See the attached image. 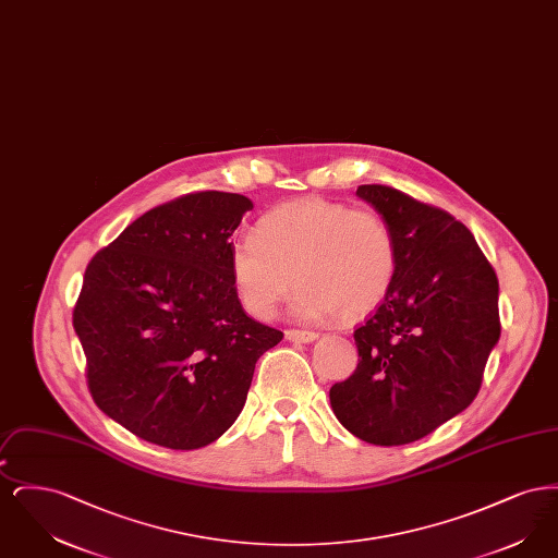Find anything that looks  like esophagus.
I'll use <instances>...</instances> for the list:
<instances>
[{
    "mask_svg": "<svg viewBox=\"0 0 558 558\" xmlns=\"http://www.w3.org/2000/svg\"><path fill=\"white\" fill-rule=\"evenodd\" d=\"M287 339L292 343H314L318 339L316 332H310V330H287Z\"/></svg>",
    "mask_w": 558,
    "mask_h": 558,
    "instance_id": "obj_1",
    "label": "esophagus"
}]
</instances>
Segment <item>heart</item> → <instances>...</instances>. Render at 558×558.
Masks as SVG:
<instances>
[{"label":"heart","mask_w":558,"mask_h":558,"mask_svg":"<svg viewBox=\"0 0 558 558\" xmlns=\"http://www.w3.org/2000/svg\"><path fill=\"white\" fill-rule=\"evenodd\" d=\"M398 244L374 209L305 198L266 213L255 236L236 240L230 271L240 303L255 318H271L294 287L292 314L307 322L355 319L380 303L393 284Z\"/></svg>","instance_id":"heart-1"}]
</instances>
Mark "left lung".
Segmentation results:
<instances>
[{
  "label": "left lung",
  "mask_w": 558,
  "mask_h": 558,
  "mask_svg": "<svg viewBox=\"0 0 558 558\" xmlns=\"http://www.w3.org/2000/svg\"><path fill=\"white\" fill-rule=\"evenodd\" d=\"M398 244L383 303L353 332L357 368L332 385L330 405L349 433L405 446L477 398L500 339L498 278L466 226L396 187H357Z\"/></svg>",
  "instance_id": "obj_1"
}]
</instances>
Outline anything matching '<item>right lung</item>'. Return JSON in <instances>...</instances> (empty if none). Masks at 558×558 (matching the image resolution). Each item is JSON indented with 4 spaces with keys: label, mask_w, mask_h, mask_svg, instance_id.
Returning <instances> with one entry per match:
<instances>
[{
    "label": "right lung",
    "mask_w": 558,
    "mask_h": 558,
    "mask_svg": "<svg viewBox=\"0 0 558 558\" xmlns=\"http://www.w3.org/2000/svg\"><path fill=\"white\" fill-rule=\"evenodd\" d=\"M253 203L196 192L155 207L94 255L73 326L96 405L144 441L213 444L239 418L257 360L282 332L248 318L230 236Z\"/></svg>",
    "instance_id": "obj_1"
}]
</instances>
